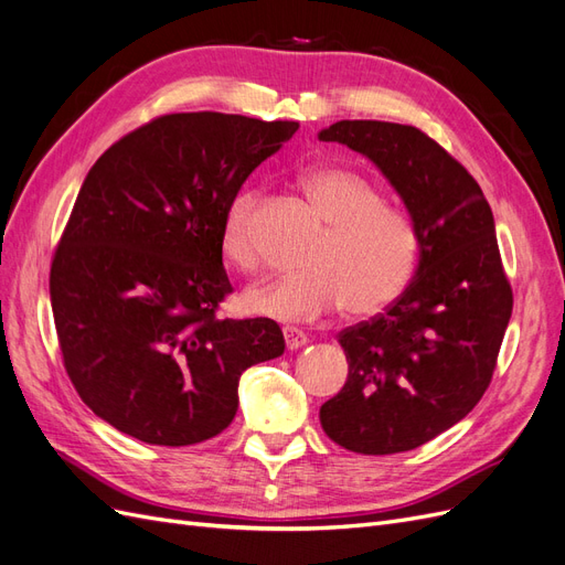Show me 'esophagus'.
<instances>
[{
	"mask_svg": "<svg viewBox=\"0 0 565 565\" xmlns=\"http://www.w3.org/2000/svg\"><path fill=\"white\" fill-rule=\"evenodd\" d=\"M282 337H285V344H287L289 351H297V349L309 344V339H306V334L301 330H297V328H285Z\"/></svg>",
	"mask_w": 565,
	"mask_h": 565,
	"instance_id": "obj_1",
	"label": "esophagus"
}]
</instances>
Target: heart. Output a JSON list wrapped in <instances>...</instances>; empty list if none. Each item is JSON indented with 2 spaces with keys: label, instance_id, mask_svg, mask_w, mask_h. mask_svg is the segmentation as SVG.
Segmentation results:
<instances>
[{
  "label": "heart",
  "instance_id": "heart-1",
  "mask_svg": "<svg viewBox=\"0 0 565 565\" xmlns=\"http://www.w3.org/2000/svg\"><path fill=\"white\" fill-rule=\"evenodd\" d=\"M328 231L306 256V270L252 285L243 301L254 316L309 320L344 303L349 313H377L403 295L419 262L413 218L384 204L361 174L341 167L313 169L301 181ZM259 193H237L221 221L218 245L237 270L259 266L254 221Z\"/></svg>",
  "mask_w": 565,
  "mask_h": 565
}]
</instances>
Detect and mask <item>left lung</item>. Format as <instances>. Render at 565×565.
Returning <instances> with one entry per match:
<instances>
[{
  "label": "left lung",
  "mask_w": 565,
  "mask_h": 565,
  "mask_svg": "<svg viewBox=\"0 0 565 565\" xmlns=\"http://www.w3.org/2000/svg\"><path fill=\"white\" fill-rule=\"evenodd\" d=\"M377 164L419 233L415 278L388 309L339 332L344 388L320 407L341 448L393 455L424 446L483 398L514 309L481 185L409 125L341 119L318 134Z\"/></svg>",
  "instance_id": "1"
}]
</instances>
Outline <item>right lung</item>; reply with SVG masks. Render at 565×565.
<instances>
[{"label":"right lung","mask_w":565,"mask_h":565,"mask_svg":"<svg viewBox=\"0 0 565 565\" xmlns=\"http://www.w3.org/2000/svg\"><path fill=\"white\" fill-rule=\"evenodd\" d=\"M297 122L174 113L134 129L84 179L51 262L67 377L92 413L150 446H193L237 413L241 374L278 358L270 318H216L233 292L218 231Z\"/></svg>","instance_id":"right-lung-1"}]
</instances>
